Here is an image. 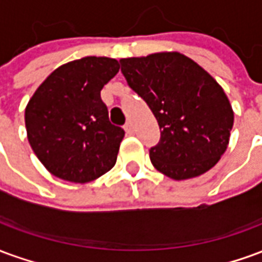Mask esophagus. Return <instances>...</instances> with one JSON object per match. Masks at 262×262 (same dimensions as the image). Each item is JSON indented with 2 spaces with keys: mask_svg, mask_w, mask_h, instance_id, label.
I'll return each instance as SVG.
<instances>
[{
  "mask_svg": "<svg viewBox=\"0 0 262 262\" xmlns=\"http://www.w3.org/2000/svg\"><path fill=\"white\" fill-rule=\"evenodd\" d=\"M125 130H126V133H129V135H133V133H135V129H133V125H132V122H127V123H126Z\"/></svg>",
  "mask_w": 262,
  "mask_h": 262,
  "instance_id": "34e87169",
  "label": "esophagus"
}]
</instances>
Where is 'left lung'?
<instances>
[{
  "instance_id": "left-lung-1",
  "label": "left lung",
  "mask_w": 262,
  "mask_h": 262,
  "mask_svg": "<svg viewBox=\"0 0 262 262\" xmlns=\"http://www.w3.org/2000/svg\"><path fill=\"white\" fill-rule=\"evenodd\" d=\"M119 61L129 86L159 122L161 137L150 148L154 168L181 181L214 167L227 148L234 120L217 81L178 52Z\"/></svg>"
}]
</instances>
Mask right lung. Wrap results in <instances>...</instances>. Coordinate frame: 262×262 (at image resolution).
Wrapping results in <instances>:
<instances>
[{
	"mask_svg": "<svg viewBox=\"0 0 262 262\" xmlns=\"http://www.w3.org/2000/svg\"><path fill=\"white\" fill-rule=\"evenodd\" d=\"M118 60L88 56L60 66L25 109L28 140L46 170L70 182H90L116 163L125 130L109 122L101 90Z\"/></svg>",
	"mask_w": 262,
	"mask_h": 262,
	"instance_id": "1",
	"label": "right lung"
}]
</instances>
